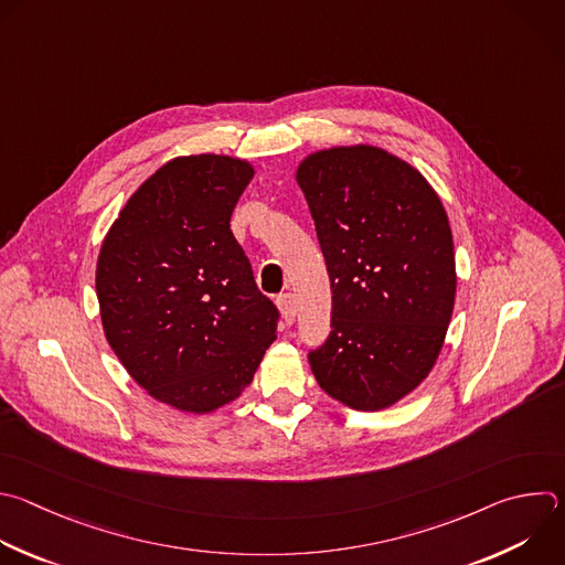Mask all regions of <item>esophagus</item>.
I'll use <instances>...</instances> for the list:
<instances>
[{"label":"esophagus","instance_id":"34e87169","mask_svg":"<svg viewBox=\"0 0 565 565\" xmlns=\"http://www.w3.org/2000/svg\"><path fill=\"white\" fill-rule=\"evenodd\" d=\"M277 306L281 310V317L286 319V323H292L295 321V315H297V301H295V295L292 292H284L277 297Z\"/></svg>","mask_w":565,"mask_h":565}]
</instances>
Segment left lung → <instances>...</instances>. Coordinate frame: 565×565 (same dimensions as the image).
I'll list each match as a JSON object with an SVG mask.
<instances>
[{
    "label": "left lung",
    "instance_id": "obj_1",
    "mask_svg": "<svg viewBox=\"0 0 565 565\" xmlns=\"http://www.w3.org/2000/svg\"><path fill=\"white\" fill-rule=\"evenodd\" d=\"M295 179L332 290V332L308 356L315 380L352 411L391 408L446 341L457 295L446 209L413 163L370 143L315 150Z\"/></svg>",
    "mask_w": 565,
    "mask_h": 565
}]
</instances>
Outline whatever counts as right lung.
Listing matches in <instances>:
<instances>
[{
	"mask_svg": "<svg viewBox=\"0 0 565 565\" xmlns=\"http://www.w3.org/2000/svg\"><path fill=\"white\" fill-rule=\"evenodd\" d=\"M248 159L181 154L157 168L108 228L95 270L102 328L157 402L209 415L235 402L277 339L231 215Z\"/></svg>",
	"mask_w": 565,
	"mask_h": 565,
	"instance_id": "right-lung-1",
	"label": "right lung"
}]
</instances>
